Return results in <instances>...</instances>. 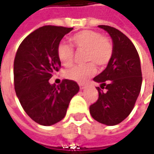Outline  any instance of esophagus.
<instances>
[{"label":"esophagus","mask_w":154,"mask_h":154,"mask_svg":"<svg viewBox=\"0 0 154 154\" xmlns=\"http://www.w3.org/2000/svg\"><path fill=\"white\" fill-rule=\"evenodd\" d=\"M80 88L81 89V90H84V89L86 88V86H83V85H80Z\"/></svg>","instance_id":"esophagus-1"}]
</instances>
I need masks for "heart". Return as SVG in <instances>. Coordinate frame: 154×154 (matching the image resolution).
<instances>
[{"mask_svg":"<svg viewBox=\"0 0 154 154\" xmlns=\"http://www.w3.org/2000/svg\"><path fill=\"white\" fill-rule=\"evenodd\" d=\"M71 45L60 43L57 46V56L65 67H70L74 60V48L77 52H84L85 65L75 66L65 72V77L78 83H85L94 74L95 66L99 68L106 67L110 62L114 48L109 38L98 32L83 30L70 38Z\"/></svg>","mask_w":154,"mask_h":154,"instance_id":"obj_1","label":"heart"}]
</instances>
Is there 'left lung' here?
Listing matches in <instances>:
<instances>
[{
	"label": "left lung",
	"instance_id": "1",
	"mask_svg": "<svg viewBox=\"0 0 154 154\" xmlns=\"http://www.w3.org/2000/svg\"><path fill=\"white\" fill-rule=\"evenodd\" d=\"M113 40L114 53L107 68L94 77L98 100L90 105L91 116L98 122L116 125L129 115L139 96L142 74L139 54L133 43L119 30L98 26Z\"/></svg>",
	"mask_w": 154,
	"mask_h": 154
}]
</instances>
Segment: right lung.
<instances>
[{
    "label": "right lung",
    "mask_w": 154,
    "mask_h": 154,
    "mask_svg": "<svg viewBox=\"0 0 154 154\" xmlns=\"http://www.w3.org/2000/svg\"><path fill=\"white\" fill-rule=\"evenodd\" d=\"M73 28L45 26L29 34L18 48L14 62L16 95L26 114L37 123L50 126L67 113L71 98L80 87L64 79L58 86L49 80L61 68L57 46Z\"/></svg>",
    "instance_id": "1"
}]
</instances>
